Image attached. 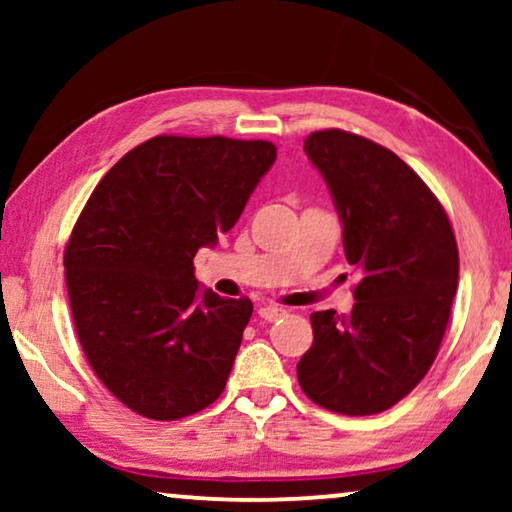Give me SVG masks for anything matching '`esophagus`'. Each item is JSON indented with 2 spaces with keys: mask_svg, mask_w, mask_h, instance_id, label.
I'll use <instances>...</instances> for the list:
<instances>
[{
  "mask_svg": "<svg viewBox=\"0 0 512 512\" xmlns=\"http://www.w3.org/2000/svg\"><path fill=\"white\" fill-rule=\"evenodd\" d=\"M284 314H286V310H282V307H277V305L258 307V317L265 321H277V319H282Z\"/></svg>",
  "mask_w": 512,
  "mask_h": 512,
  "instance_id": "esophagus-1",
  "label": "esophagus"
}]
</instances>
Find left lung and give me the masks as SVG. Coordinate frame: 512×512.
<instances>
[{
	"label": "left lung",
	"mask_w": 512,
	"mask_h": 512,
	"mask_svg": "<svg viewBox=\"0 0 512 512\" xmlns=\"http://www.w3.org/2000/svg\"><path fill=\"white\" fill-rule=\"evenodd\" d=\"M305 153L333 195L361 279L352 312L310 317L298 382L321 408L377 415L436 359L459 284L457 240L436 195L394 151L333 128L312 132Z\"/></svg>",
	"instance_id": "1"
}]
</instances>
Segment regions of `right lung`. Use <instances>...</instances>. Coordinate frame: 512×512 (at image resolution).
<instances>
[{"instance_id": "1", "label": "right lung", "mask_w": 512, "mask_h": 512, "mask_svg": "<svg viewBox=\"0 0 512 512\" xmlns=\"http://www.w3.org/2000/svg\"><path fill=\"white\" fill-rule=\"evenodd\" d=\"M275 144L160 135L95 186L65 249L83 354L137 415L172 422L226 389L254 305L200 291L193 258L244 212Z\"/></svg>"}]
</instances>
